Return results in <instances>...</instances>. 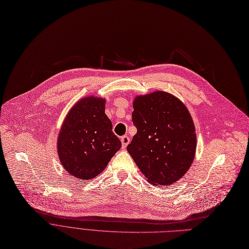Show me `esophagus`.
<instances>
[{
    "mask_svg": "<svg viewBox=\"0 0 249 249\" xmlns=\"http://www.w3.org/2000/svg\"><path fill=\"white\" fill-rule=\"evenodd\" d=\"M121 141H122V146H123V149H125V147H126V146H127V144L129 143V138H128L127 136H124V137H122Z\"/></svg>",
    "mask_w": 249,
    "mask_h": 249,
    "instance_id": "esophagus-1",
    "label": "esophagus"
}]
</instances>
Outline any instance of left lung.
Listing matches in <instances>:
<instances>
[{"label": "left lung", "mask_w": 249, "mask_h": 249, "mask_svg": "<svg viewBox=\"0 0 249 249\" xmlns=\"http://www.w3.org/2000/svg\"><path fill=\"white\" fill-rule=\"evenodd\" d=\"M137 127L126 147L141 172L153 185H170L191 168L196 134L184 103L165 91L138 95L133 102Z\"/></svg>", "instance_id": "left-lung-1"}]
</instances>
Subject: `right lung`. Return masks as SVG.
I'll return each instance as SVG.
<instances>
[{
    "mask_svg": "<svg viewBox=\"0 0 249 249\" xmlns=\"http://www.w3.org/2000/svg\"><path fill=\"white\" fill-rule=\"evenodd\" d=\"M56 144L67 172L81 180L98 176L122 148L105 114V99L87 96L78 100L65 117Z\"/></svg>",
    "mask_w": 249,
    "mask_h": 249,
    "instance_id": "add662e5",
    "label": "right lung"
}]
</instances>
